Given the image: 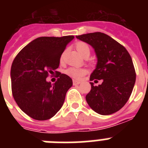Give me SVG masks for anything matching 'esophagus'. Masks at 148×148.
Masks as SVG:
<instances>
[{
    "instance_id": "obj_1",
    "label": "esophagus",
    "mask_w": 148,
    "mask_h": 148,
    "mask_svg": "<svg viewBox=\"0 0 148 148\" xmlns=\"http://www.w3.org/2000/svg\"><path fill=\"white\" fill-rule=\"evenodd\" d=\"M73 85H77V84H79L81 83L80 81H77V80H73Z\"/></svg>"
}]
</instances>
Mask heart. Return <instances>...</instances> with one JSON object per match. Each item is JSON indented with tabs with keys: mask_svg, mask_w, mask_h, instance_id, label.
<instances>
[{
	"mask_svg": "<svg viewBox=\"0 0 148 148\" xmlns=\"http://www.w3.org/2000/svg\"><path fill=\"white\" fill-rule=\"evenodd\" d=\"M75 47L77 49L78 53H80L83 57L86 56H89L90 53V49L88 44L83 41H78L75 43ZM64 60V53L61 55L60 61L62 62ZM68 76L72 77L73 78H80L83 75H84L87 73V70L84 68H78V67H69L66 69L64 72Z\"/></svg>",
	"mask_w": 148,
	"mask_h": 148,
	"instance_id": "1",
	"label": "heart"
}]
</instances>
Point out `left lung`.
<instances>
[{"label": "left lung", "instance_id": "8db88e82", "mask_svg": "<svg viewBox=\"0 0 148 148\" xmlns=\"http://www.w3.org/2000/svg\"><path fill=\"white\" fill-rule=\"evenodd\" d=\"M76 38L92 46L97 56V65L90 80H103L99 86L90 82L87 104L99 114H113L125 106L135 84L136 75L131 57L124 46L102 32Z\"/></svg>", "mask_w": 148, "mask_h": 148}]
</instances>
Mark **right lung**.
<instances>
[{
    "label": "right lung",
    "mask_w": 148,
    "mask_h": 148,
    "mask_svg": "<svg viewBox=\"0 0 148 148\" xmlns=\"http://www.w3.org/2000/svg\"><path fill=\"white\" fill-rule=\"evenodd\" d=\"M73 38V35L38 38L23 47L13 61L10 73L13 98L31 118L49 119L62 107L73 81L56 70L63 52ZM54 72L58 74V79L52 85L45 78Z\"/></svg>",
    "instance_id": "right-lung-1"
}]
</instances>
